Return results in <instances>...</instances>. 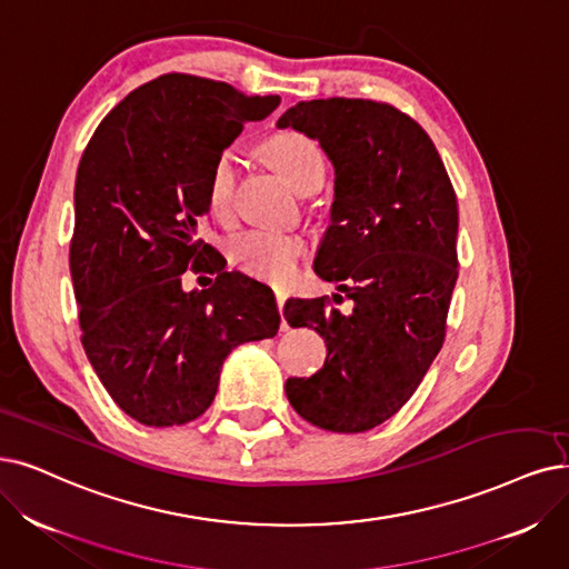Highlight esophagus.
<instances>
[{"mask_svg": "<svg viewBox=\"0 0 569 569\" xmlns=\"http://www.w3.org/2000/svg\"><path fill=\"white\" fill-rule=\"evenodd\" d=\"M276 299H278V310L282 315V308H284V301H287V291L284 289H276ZM282 329H287V322H282Z\"/></svg>", "mask_w": 569, "mask_h": 569, "instance_id": "esophagus-1", "label": "esophagus"}]
</instances>
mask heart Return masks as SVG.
<instances>
[{
    "label": "heart",
    "instance_id": "heart-1",
    "mask_svg": "<svg viewBox=\"0 0 569 569\" xmlns=\"http://www.w3.org/2000/svg\"><path fill=\"white\" fill-rule=\"evenodd\" d=\"M266 161L297 193H312L325 179V158L312 140L301 132H278L261 147ZM238 179L236 151H223L212 166L208 184L210 212L226 221L233 212ZM303 254V240L280 231H249L233 240L231 259L257 278L282 282L287 280Z\"/></svg>",
    "mask_w": 569,
    "mask_h": 569
}]
</instances>
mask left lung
Wrapping results in <instances>:
<instances>
[{
  "instance_id": "8db88e82",
  "label": "left lung",
  "mask_w": 569,
  "mask_h": 569,
  "mask_svg": "<svg viewBox=\"0 0 569 569\" xmlns=\"http://www.w3.org/2000/svg\"><path fill=\"white\" fill-rule=\"evenodd\" d=\"M278 128L320 142L333 166L329 229L315 272L352 299H289L284 320L325 338V367L289 378L301 418L357 435L411 399L446 336L458 282V198L429 134L392 104L310 100L287 109ZM343 299L333 293V301Z\"/></svg>"
}]
</instances>
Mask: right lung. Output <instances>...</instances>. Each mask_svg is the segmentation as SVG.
Wrapping results in <instances>:
<instances>
[{"label": "right lung", "mask_w": 569, "mask_h": 569, "mask_svg": "<svg viewBox=\"0 0 569 569\" xmlns=\"http://www.w3.org/2000/svg\"><path fill=\"white\" fill-rule=\"evenodd\" d=\"M278 104L163 74L113 107L81 156L70 247L81 343L109 397L147 427L206 413L231 350L280 329L272 289L198 240L219 153ZM189 264L216 282L187 292Z\"/></svg>", "instance_id": "right-lung-1"}]
</instances>
